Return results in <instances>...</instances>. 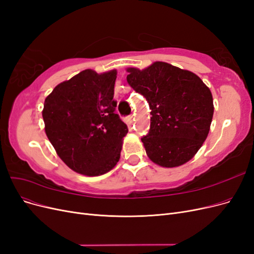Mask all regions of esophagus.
Instances as JSON below:
<instances>
[{
  "label": "esophagus",
  "mask_w": 254,
  "mask_h": 254,
  "mask_svg": "<svg viewBox=\"0 0 254 254\" xmlns=\"http://www.w3.org/2000/svg\"><path fill=\"white\" fill-rule=\"evenodd\" d=\"M128 120L130 121V123H132V122L134 121V117H133V115H129V117H128Z\"/></svg>",
  "instance_id": "1"
}]
</instances>
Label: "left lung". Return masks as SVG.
<instances>
[{
  "mask_svg": "<svg viewBox=\"0 0 254 254\" xmlns=\"http://www.w3.org/2000/svg\"><path fill=\"white\" fill-rule=\"evenodd\" d=\"M127 72L129 86L146 98L151 110L149 131L141 139L148 158L163 167L187 163L210 131V89L196 74L162 61Z\"/></svg>",
  "mask_w": 254,
  "mask_h": 254,
  "instance_id": "8db88e82",
  "label": "left lung"
}]
</instances>
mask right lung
Segmentation results:
<instances>
[{"mask_svg": "<svg viewBox=\"0 0 254 254\" xmlns=\"http://www.w3.org/2000/svg\"><path fill=\"white\" fill-rule=\"evenodd\" d=\"M117 71L84 70L59 83L45 98V133L64 162L76 173L99 176L119 162L128 128L115 113Z\"/></svg>", "mask_w": 254, "mask_h": 254, "instance_id": "obj_1", "label": "right lung"}]
</instances>
